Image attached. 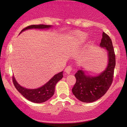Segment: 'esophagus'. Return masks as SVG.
Masks as SVG:
<instances>
[{
  "label": "esophagus",
  "mask_w": 127,
  "mask_h": 127,
  "mask_svg": "<svg viewBox=\"0 0 127 127\" xmlns=\"http://www.w3.org/2000/svg\"><path fill=\"white\" fill-rule=\"evenodd\" d=\"M73 70V69L72 66H67L65 68V72H66V74H69L71 72H72Z\"/></svg>",
  "instance_id": "1"
}]
</instances>
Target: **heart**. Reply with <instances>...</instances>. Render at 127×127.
Masks as SVG:
<instances>
[{"label": "heart", "mask_w": 127, "mask_h": 127, "mask_svg": "<svg viewBox=\"0 0 127 127\" xmlns=\"http://www.w3.org/2000/svg\"><path fill=\"white\" fill-rule=\"evenodd\" d=\"M87 37V34L81 31H76L74 32L72 37V43L79 45L83 43Z\"/></svg>", "instance_id": "b5f03b06"}]
</instances>
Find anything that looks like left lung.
<instances>
[{"instance_id": "obj_1", "label": "left lung", "mask_w": 127, "mask_h": 127, "mask_svg": "<svg viewBox=\"0 0 127 127\" xmlns=\"http://www.w3.org/2000/svg\"><path fill=\"white\" fill-rule=\"evenodd\" d=\"M100 47L105 48L108 56L106 68L97 76L86 75L82 69L74 74L76 82L72 88L73 95L81 102L90 103L103 96L113 82L116 65V57L112 40L105 32L102 33Z\"/></svg>"}]
</instances>
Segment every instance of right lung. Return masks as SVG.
Listing matches in <instances>:
<instances>
[{
	"label": "right lung",
	"instance_id": "obj_1",
	"mask_svg": "<svg viewBox=\"0 0 127 127\" xmlns=\"http://www.w3.org/2000/svg\"><path fill=\"white\" fill-rule=\"evenodd\" d=\"M52 26L47 25H32L26 27L21 31V33L23 31L30 29H48ZM63 77V72L58 73L53 76L46 84L41 87L36 89H27L21 86L17 82L14 76H13V84L19 93L26 99L34 103H43L49 99L53 96L54 94L55 85Z\"/></svg>",
	"mask_w": 127,
	"mask_h": 127
}]
</instances>
